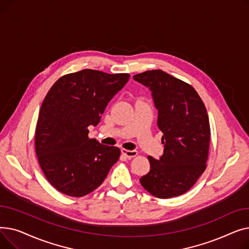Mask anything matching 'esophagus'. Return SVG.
Here are the masks:
<instances>
[{
    "mask_svg": "<svg viewBox=\"0 0 249 249\" xmlns=\"http://www.w3.org/2000/svg\"><path fill=\"white\" fill-rule=\"evenodd\" d=\"M122 154L125 155L127 159H132L135 158V156L138 154V152L136 150H127V149H122L121 150Z\"/></svg>",
    "mask_w": 249,
    "mask_h": 249,
    "instance_id": "obj_1",
    "label": "esophagus"
}]
</instances>
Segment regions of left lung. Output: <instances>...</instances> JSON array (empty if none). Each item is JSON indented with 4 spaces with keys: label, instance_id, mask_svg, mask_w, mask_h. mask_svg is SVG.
<instances>
[{
    "label": "left lung",
    "instance_id": "obj_1",
    "mask_svg": "<svg viewBox=\"0 0 249 249\" xmlns=\"http://www.w3.org/2000/svg\"><path fill=\"white\" fill-rule=\"evenodd\" d=\"M133 78L151 90L164 144L160 160L147 156L150 171L140 184L156 198L178 197L196 184L207 167L211 129L206 107L191 85L161 70Z\"/></svg>",
    "mask_w": 249,
    "mask_h": 249
}]
</instances>
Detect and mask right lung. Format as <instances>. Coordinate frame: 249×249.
I'll return each instance as SVG.
<instances>
[{
  "instance_id": "add662e5",
  "label": "right lung",
  "mask_w": 249,
  "mask_h": 249,
  "mask_svg": "<svg viewBox=\"0 0 249 249\" xmlns=\"http://www.w3.org/2000/svg\"><path fill=\"white\" fill-rule=\"evenodd\" d=\"M130 74L83 70L64 74L44 98L35 129L37 160L49 184L80 198L95 191L118 161L121 151L89 139L110 100Z\"/></svg>"
}]
</instances>
